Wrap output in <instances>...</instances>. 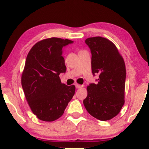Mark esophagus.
<instances>
[{"mask_svg":"<svg viewBox=\"0 0 149 149\" xmlns=\"http://www.w3.org/2000/svg\"><path fill=\"white\" fill-rule=\"evenodd\" d=\"M75 86H76V88L77 89H80V88H81V87H83V85L77 84H77H75Z\"/></svg>","mask_w":149,"mask_h":149,"instance_id":"1","label":"esophagus"}]
</instances>
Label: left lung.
<instances>
[{"label":"left lung","instance_id":"8db88e82","mask_svg":"<svg viewBox=\"0 0 149 149\" xmlns=\"http://www.w3.org/2000/svg\"><path fill=\"white\" fill-rule=\"evenodd\" d=\"M91 52L92 73L99 74L97 84L87 87L85 109L100 121H108L120 113L125 103L126 70L123 57L115 44L101 36L85 40Z\"/></svg>","mask_w":149,"mask_h":149}]
</instances>
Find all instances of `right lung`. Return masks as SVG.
Returning a JSON list of instances; mask_svg holds the SVG:
<instances>
[{
  "label": "right lung",
  "mask_w": 149,
  "mask_h": 149,
  "mask_svg": "<svg viewBox=\"0 0 149 149\" xmlns=\"http://www.w3.org/2000/svg\"><path fill=\"white\" fill-rule=\"evenodd\" d=\"M72 42L60 38H45L36 42L26 58L22 88L32 112L41 121L59 119L74 94V85L67 86L59 77L66 70L62 48Z\"/></svg>",
  "instance_id": "right-lung-1"
}]
</instances>
